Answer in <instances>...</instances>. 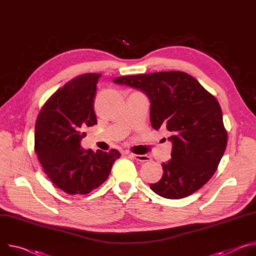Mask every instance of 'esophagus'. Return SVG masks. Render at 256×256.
<instances>
[{
    "label": "esophagus",
    "mask_w": 256,
    "mask_h": 256,
    "mask_svg": "<svg viewBox=\"0 0 256 256\" xmlns=\"http://www.w3.org/2000/svg\"><path fill=\"white\" fill-rule=\"evenodd\" d=\"M129 156L131 158H133L134 160H136L137 162H148L150 160V158L146 154H129Z\"/></svg>",
    "instance_id": "obj_1"
}]
</instances>
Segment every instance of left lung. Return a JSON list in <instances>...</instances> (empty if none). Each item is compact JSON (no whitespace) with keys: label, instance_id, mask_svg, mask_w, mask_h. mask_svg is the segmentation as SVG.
Here are the masks:
<instances>
[{"label":"left lung","instance_id":"1","mask_svg":"<svg viewBox=\"0 0 256 256\" xmlns=\"http://www.w3.org/2000/svg\"><path fill=\"white\" fill-rule=\"evenodd\" d=\"M114 82L144 92L150 100L152 128L172 134V158L162 164V177L150 189L168 200L200 189L216 171L228 140L216 98L181 71L121 76Z\"/></svg>","mask_w":256,"mask_h":256}]
</instances>
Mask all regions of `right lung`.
<instances>
[{
  "label": "right lung",
  "mask_w": 256,
  "mask_h": 256,
  "mask_svg": "<svg viewBox=\"0 0 256 256\" xmlns=\"http://www.w3.org/2000/svg\"><path fill=\"white\" fill-rule=\"evenodd\" d=\"M100 74L80 75L56 90L42 108L36 123L34 150L48 179L64 192L88 194L108 177L121 156L80 148L84 129L96 125L94 102Z\"/></svg>",
  "instance_id": "right-lung-1"
}]
</instances>
